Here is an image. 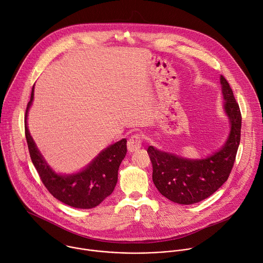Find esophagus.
Returning a JSON list of instances; mask_svg holds the SVG:
<instances>
[{"instance_id":"1","label":"esophagus","mask_w":263,"mask_h":263,"mask_svg":"<svg viewBox=\"0 0 263 263\" xmlns=\"http://www.w3.org/2000/svg\"><path fill=\"white\" fill-rule=\"evenodd\" d=\"M141 143H142V137L139 134H134L128 139V143H127L128 149L130 152H135L141 147Z\"/></svg>"}]
</instances>
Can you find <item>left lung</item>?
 <instances>
[{"label":"left lung","mask_w":263,"mask_h":263,"mask_svg":"<svg viewBox=\"0 0 263 263\" xmlns=\"http://www.w3.org/2000/svg\"><path fill=\"white\" fill-rule=\"evenodd\" d=\"M224 110L231 123L228 140L218 152L202 160H190L161 152L149 145L153 182L166 199L183 205L198 203L215 193L226 182L235 162L240 142L241 114L232 88L220 76Z\"/></svg>","instance_id":"1"}]
</instances>
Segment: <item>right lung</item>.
<instances>
[{"instance_id":"1","label":"right lung","mask_w":263,"mask_h":263,"mask_svg":"<svg viewBox=\"0 0 263 263\" xmlns=\"http://www.w3.org/2000/svg\"><path fill=\"white\" fill-rule=\"evenodd\" d=\"M34 96V86L26 109V120ZM25 135L31 160L49 193L60 202L81 209L98 206L114 192L118 182V172L127 153L124 138L111 144L82 172L61 176L55 174L37 149L25 121Z\"/></svg>"}]
</instances>
